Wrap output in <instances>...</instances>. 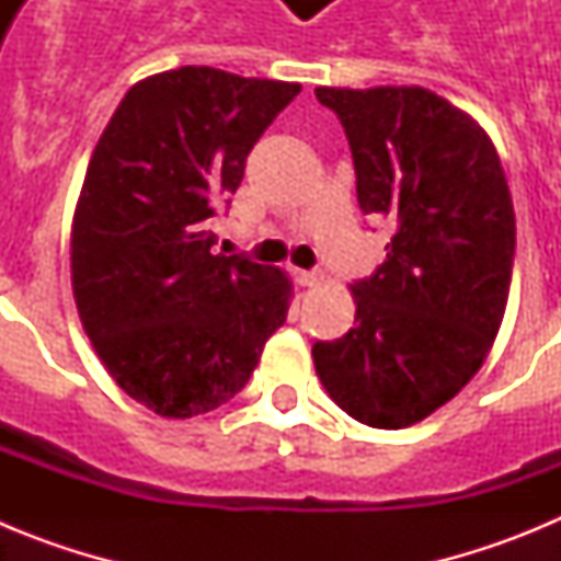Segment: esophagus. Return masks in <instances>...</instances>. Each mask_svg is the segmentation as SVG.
Here are the masks:
<instances>
[{"mask_svg": "<svg viewBox=\"0 0 561 561\" xmlns=\"http://www.w3.org/2000/svg\"><path fill=\"white\" fill-rule=\"evenodd\" d=\"M323 272H297V284L300 286H320L323 284Z\"/></svg>", "mask_w": 561, "mask_h": 561, "instance_id": "esophagus-1", "label": "esophagus"}]
</instances>
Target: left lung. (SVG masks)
<instances>
[{"label": "left lung", "mask_w": 561, "mask_h": 561, "mask_svg": "<svg viewBox=\"0 0 561 561\" xmlns=\"http://www.w3.org/2000/svg\"><path fill=\"white\" fill-rule=\"evenodd\" d=\"M314 95L345 128L362 213L396 225L385 264L351 286L354 329L314 342L317 376L351 419L410 427L492 351L512 286V193L485 128L430 89Z\"/></svg>", "instance_id": "8db88e82"}]
</instances>
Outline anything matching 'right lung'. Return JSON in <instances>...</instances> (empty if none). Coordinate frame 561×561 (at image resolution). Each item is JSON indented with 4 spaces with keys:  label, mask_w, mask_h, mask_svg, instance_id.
<instances>
[{
    "label": "right lung",
    "mask_w": 561,
    "mask_h": 561,
    "mask_svg": "<svg viewBox=\"0 0 561 561\" xmlns=\"http://www.w3.org/2000/svg\"><path fill=\"white\" fill-rule=\"evenodd\" d=\"M300 83L180 67L134 83L103 128L76 216L72 295L126 396L165 419L230 401L286 320L277 266L213 255L210 216Z\"/></svg>",
    "instance_id": "1"
}]
</instances>
